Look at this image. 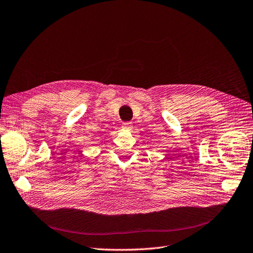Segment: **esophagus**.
I'll return each instance as SVG.
<instances>
[{"label": "esophagus", "instance_id": "obj_1", "mask_svg": "<svg viewBox=\"0 0 253 253\" xmlns=\"http://www.w3.org/2000/svg\"><path fill=\"white\" fill-rule=\"evenodd\" d=\"M122 128L124 130H131L132 129V123L131 122H125V123L122 124Z\"/></svg>", "mask_w": 253, "mask_h": 253}]
</instances>
